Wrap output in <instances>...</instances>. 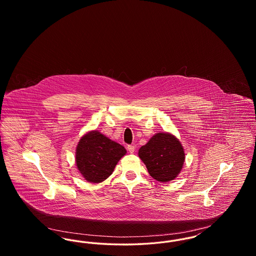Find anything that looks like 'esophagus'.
I'll return each mask as SVG.
<instances>
[{"label":"esophagus","mask_w":256,"mask_h":256,"mask_svg":"<svg viewBox=\"0 0 256 256\" xmlns=\"http://www.w3.org/2000/svg\"><path fill=\"white\" fill-rule=\"evenodd\" d=\"M128 150L130 152V154H134V152H135V146L134 145H128Z\"/></svg>","instance_id":"1"}]
</instances>
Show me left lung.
I'll list each match as a JSON object with an SVG mask.
<instances>
[{
    "instance_id": "1",
    "label": "left lung",
    "mask_w": 256,
    "mask_h": 256,
    "mask_svg": "<svg viewBox=\"0 0 256 256\" xmlns=\"http://www.w3.org/2000/svg\"><path fill=\"white\" fill-rule=\"evenodd\" d=\"M138 154L150 176L161 182L176 178L185 159L180 142L167 132L154 135L146 145L140 148Z\"/></svg>"
}]
</instances>
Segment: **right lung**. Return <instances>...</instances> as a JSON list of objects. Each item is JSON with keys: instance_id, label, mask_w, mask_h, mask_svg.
I'll use <instances>...</instances> for the list:
<instances>
[{"instance_id": "add662e5", "label": "right lung", "mask_w": 256, "mask_h": 256, "mask_svg": "<svg viewBox=\"0 0 256 256\" xmlns=\"http://www.w3.org/2000/svg\"><path fill=\"white\" fill-rule=\"evenodd\" d=\"M76 152V166L82 176L88 182L98 183L110 176L126 150L94 130L82 137Z\"/></svg>"}]
</instances>
